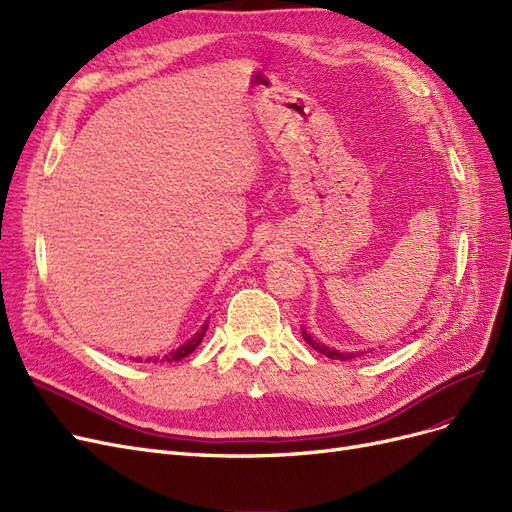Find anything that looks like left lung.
I'll use <instances>...</instances> for the list:
<instances>
[{
	"label": "left lung",
	"mask_w": 512,
	"mask_h": 512,
	"mask_svg": "<svg viewBox=\"0 0 512 512\" xmlns=\"http://www.w3.org/2000/svg\"><path fill=\"white\" fill-rule=\"evenodd\" d=\"M302 336H304V340L312 346V349L319 351V353H323V355H325V357H329V359H340V361H346V359H353V357H357V355H364V353H340V351H336V349H329V346H325V344L317 342V340L312 338L310 334H306L304 329H302Z\"/></svg>",
	"instance_id": "obj_1"
}]
</instances>
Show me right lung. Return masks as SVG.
Segmentation results:
<instances>
[{"mask_svg":"<svg viewBox=\"0 0 512 512\" xmlns=\"http://www.w3.org/2000/svg\"><path fill=\"white\" fill-rule=\"evenodd\" d=\"M206 329H208V323H204V325H202V329H200V332H197V334H195L191 340H187L183 346H178L176 351H172V353H168V355H163V357H161V361H170V364H172V361H180V359H183V357L191 355V353L197 349V346H200L202 338L206 336ZM136 361H142V359L138 357ZM146 361H151V357H148ZM153 361H159V357H155Z\"/></svg>","mask_w":512,"mask_h":512,"instance_id":"right-lung-1","label":"right lung"}]
</instances>
